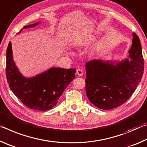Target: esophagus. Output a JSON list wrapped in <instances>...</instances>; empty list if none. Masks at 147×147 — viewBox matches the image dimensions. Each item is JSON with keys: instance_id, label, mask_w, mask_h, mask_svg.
<instances>
[{"instance_id": "obj_1", "label": "esophagus", "mask_w": 147, "mask_h": 147, "mask_svg": "<svg viewBox=\"0 0 147 147\" xmlns=\"http://www.w3.org/2000/svg\"><path fill=\"white\" fill-rule=\"evenodd\" d=\"M76 74L78 75V76H82L83 75V71L81 70V69H78L76 70Z\"/></svg>"}]
</instances>
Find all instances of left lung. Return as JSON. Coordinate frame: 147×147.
Masks as SVG:
<instances>
[{
  "label": "left lung",
  "instance_id": "left-lung-1",
  "mask_svg": "<svg viewBox=\"0 0 147 147\" xmlns=\"http://www.w3.org/2000/svg\"><path fill=\"white\" fill-rule=\"evenodd\" d=\"M124 59H94L85 64L86 94L90 102L99 109L108 110L124 103L141 82L144 61L140 40L136 33Z\"/></svg>",
  "mask_w": 147,
  "mask_h": 147
}]
</instances>
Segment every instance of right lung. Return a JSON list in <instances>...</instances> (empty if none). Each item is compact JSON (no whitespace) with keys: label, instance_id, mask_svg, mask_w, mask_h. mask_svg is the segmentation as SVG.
I'll return each instance as SVG.
<instances>
[{"label":"right lung","instance_id":"add662e5","mask_svg":"<svg viewBox=\"0 0 147 147\" xmlns=\"http://www.w3.org/2000/svg\"><path fill=\"white\" fill-rule=\"evenodd\" d=\"M40 23L26 25L23 29L34 27ZM75 68L51 67L35 76H24L13 61L11 43L9 42L6 51L7 81L14 94L31 109L47 111L55 106L65 88L75 78Z\"/></svg>","mask_w":147,"mask_h":147}]
</instances>
